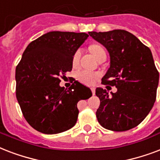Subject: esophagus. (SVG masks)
<instances>
[{"label": "esophagus", "instance_id": "1", "mask_svg": "<svg viewBox=\"0 0 160 160\" xmlns=\"http://www.w3.org/2000/svg\"><path fill=\"white\" fill-rule=\"evenodd\" d=\"M91 92H92L93 95H95V88H91Z\"/></svg>", "mask_w": 160, "mask_h": 160}]
</instances>
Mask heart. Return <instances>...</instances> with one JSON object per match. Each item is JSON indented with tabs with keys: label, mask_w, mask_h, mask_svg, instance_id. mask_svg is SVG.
<instances>
[{
	"label": "heart",
	"mask_w": 160,
	"mask_h": 160,
	"mask_svg": "<svg viewBox=\"0 0 160 160\" xmlns=\"http://www.w3.org/2000/svg\"><path fill=\"white\" fill-rule=\"evenodd\" d=\"M90 50L91 51V53L93 54V55L96 59H98L101 55L105 54V51L104 50V48H103L102 46H99V45H92L90 47ZM80 55H81V50L78 49L77 51L75 52L72 58V65L74 67H76V66L79 65V63H80ZM98 76H99V75L96 74V73L91 72V71L85 70H80V71L77 72V74H76L77 80L80 82L82 83V84H85V85H93L95 83V80L97 79Z\"/></svg>",
	"instance_id": "heart-1"
}]
</instances>
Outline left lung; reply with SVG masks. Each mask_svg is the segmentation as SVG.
<instances>
[{
	"mask_svg": "<svg viewBox=\"0 0 160 160\" xmlns=\"http://www.w3.org/2000/svg\"><path fill=\"white\" fill-rule=\"evenodd\" d=\"M89 35L102 44L110 56V67L101 84L117 88L111 95L102 88L95 90L100 100L98 122L113 131L133 129L145 119L156 100L159 74L151 51L124 30Z\"/></svg>",
	"mask_w": 160,
	"mask_h": 160,
	"instance_id": "obj_1",
	"label": "left lung"
}]
</instances>
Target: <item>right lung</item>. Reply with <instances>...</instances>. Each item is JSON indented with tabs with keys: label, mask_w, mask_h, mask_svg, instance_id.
I'll use <instances>...</instances> for the list:
<instances>
[{
	"label": "right lung",
	"mask_w": 160,
	"mask_h": 160,
	"mask_svg": "<svg viewBox=\"0 0 160 160\" xmlns=\"http://www.w3.org/2000/svg\"><path fill=\"white\" fill-rule=\"evenodd\" d=\"M89 35L51 31L29 44L16 68V95L25 119L43 134L66 131L77 121V103L92 95L74 80L68 90L60 78L72 70V58Z\"/></svg>",
	"instance_id": "1"
}]
</instances>
